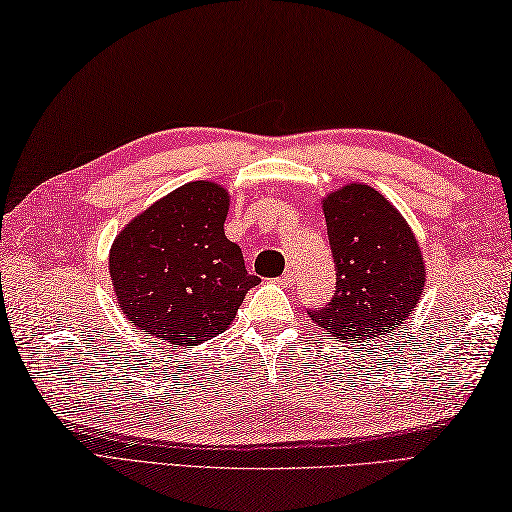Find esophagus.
<instances>
[{"mask_svg": "<svg viewBox=\"0 0 512 512\" xmlns=\"http://www.w3.org/2000/svg\"><path fill=\"white\" fill-rule=\"evenodd\" d=\"M280 280H283L285 285H294V283H296V274H294V271H291V269H287L285 274L280 276Z\"/></svg>", "mask_w": 512, "mask_h": 512, "instance_id": "34e87169", "label": "esophagus"}]
</instances>
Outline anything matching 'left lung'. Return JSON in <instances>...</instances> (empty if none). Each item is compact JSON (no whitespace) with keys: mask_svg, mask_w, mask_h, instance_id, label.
<instances>
[{"mask_svg":"<svg viewBox=\"0 0 512 512\" xmlns=\"http://www.w3.org/2000/svg\"><path fill=\"white\" fill-rule=\"evenodd\" d=\"M336 265V291L309 307L320 329L344 342L391 336L409 318L424 287V263L411 227L369 185L351 183L322 203Z\"/></svg>","mask_w":512,"mask_h":512,"instance_id":"obj_1","label":"left lung"}]
</instances>
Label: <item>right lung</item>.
Here are the masks:
<instances>
[{"label":"right lung","instance_id":"obj_1","mask_svg":"<svg viewBox=\"0 0 512 512\" xmlns=\"http://www.w3.org/2000/svg\"><path fill=\"white\" fill-rule=\"evenodd\" d=\"M229 196L210 181L187 183L148 207L110 249L119 307L139 329L192 347L227 329L245 294L241 247L225 236Z\"/></svg>","mask_w":512,"mask_h":512}]
</instances>
